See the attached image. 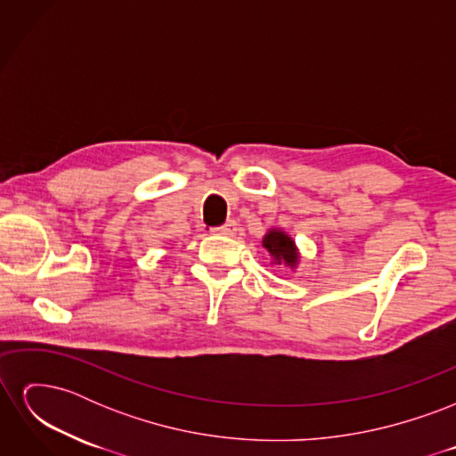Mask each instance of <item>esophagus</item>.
I'll return each mask as SVG.
<instances>
[{
	"label": "esophagus",
	"instance_id": "1",
	"mask_svg": "<svg viewBox=\"0 0 456 456\" xmlns=\"http://www.w3.org/2000/svg\"><path fill=\"white\" fill-rule=\"evenodd\" d=\"M213 232H215V233H218V236H236V232H238V224L233 223V220H228L226 224L213 228Z\"/></svg>",
	"mask_w": 456,
	"mask_h": 456
}]
</instances>
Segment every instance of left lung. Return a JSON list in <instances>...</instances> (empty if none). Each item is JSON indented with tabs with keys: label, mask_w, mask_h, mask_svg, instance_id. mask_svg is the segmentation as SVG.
Returning a JSON list of instances; mask_svg holds the SVG:
<instances>
[{
	"label": "left lung",
	"mask_w": 456,
	"mask_h": 456,
	"mask_svg": "<svg viewBox=\"0 0 456 456\" xmlns=\"http://www.w3.org/2000/svg\"><path fill=\"white\" fill-rule=\"evenodd\" d=\"M262 245L266 247L278 265H281V262H285V265H289V266L297 265L298 255L295 249V241L289 238L287 233H283L280 230H272L266 233V238L262 240Z\"/></svg>",
	"instance_id": "1"
}]
</instances>
